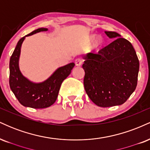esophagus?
Listing matches in <instances>:
<instances>
[{
  "label": "esophagus",
  "mask_w": 150,
  "mask_h": 150,
  "mask_svg": "<svg viewBox=\"0 0 150 150\" xmlns=\"http://www.w3.org/2000/svg\"><path fill=\"white\" fill-rule=\"evenodd\" d=\"M75 65H77V66H80V65H82V60L80 58H76V59H75Z\"/></svg>",
  "instance_id": "34e87169"
}]
</instances>
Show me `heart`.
Returning a JSON list of instances; mask_svg holds the SVG:
<instances>
[{"instance_id":"1","label":"heart","mask_w":150,"mask_h":150,"mask_svg":"<svg viewBox=\"0 0 150 150\" xmlns=\"http://www.w3.org/2000/svg\"><path fill=\"white\" fill-rule=\"evenodd\" d=\"M94 39V37H91V39H90L91 42H92V41H93V39ZM101 43H102V41H101V39H98L96 41L95 45L97 46H99L101 45Z\"/></svg>"}]
</instances>
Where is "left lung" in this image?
I'll return each instance as SVG.
<instances>
[{"label": "left lung", "instance_id": "8db88e82", "mask_svg": "<svg viewBox=\"0 0 150 150\" xmlns=\"http://www.w3.org/2000/svg\"><path fill=\"white\" fill-rule=\"evenodd\" d=\"M115 39L97 53L84 56V87L89 99L100 107L121 105L135 91L139 60L133 46L115 32H105Z\"/></svg>", "mask_w": 150, "mask_h": 150}]
</instances>
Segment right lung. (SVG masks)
<instances>
[{"label": "right lung", "mask_w": 150, "mask_h": 150, "mask_svg": "<svg viewBox=\"0 0 150 150\" xmlns=\"http://www.w3.org/2000/svg\"><path fill=\"white\" fill-rule=\"evenodd\" d=\"M46 28H39L19 40L10 59L9 84L19 102L24 106L33 108L49 107L56 101L63 81L71 73L75 63L58 68L47 80L41 83H34L24 77L19 68L20 49L26 37L40 32L47 31Z\"/></svg>", "instance_id": "add662e5"}]
</instances>
